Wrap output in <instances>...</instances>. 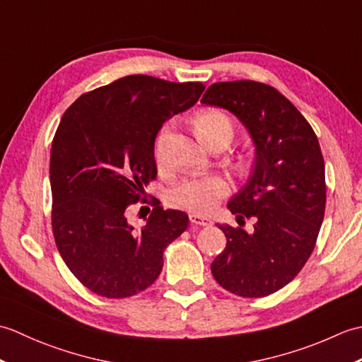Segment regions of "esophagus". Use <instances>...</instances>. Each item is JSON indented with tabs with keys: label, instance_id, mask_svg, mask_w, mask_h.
Instances as JSON below:
<instances>
[{
	"label": "esophagus",
	"instance_id": "esophagus-1",
	"mask_svg": "<svg viewBox=\"0 0 362 362\" xmlns=\"http://www.w3.org/2000/svg\"><path fill=\"white\" fill-rule=\"evenodd\" d=\"M189 221L193 222L196 226H202V227H211L213 226V221L206 216H201V214H196V213H191L189 214Z\"/></svg>",
	"mask_w": 362,
	"mask_h": 362
}]
</instances>
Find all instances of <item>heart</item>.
Returning a JSON list of instances; mask_svg holds the SVG:
<instances>
[{
	"label": "heart",
	"mask_w": 362,
	"mask_h": 362,
	"mask_svg": "<svg viewBox=\"0 0 362 362\" xmlns=\"http://www.w3.org/2000/svg\"><path fill=\"white\" fill-rule=\"evenodd\" d=\"M196 127L202 140L213 148L218 143L230 144L235 135V124L227 113L218 109H206L197 115ZM171 134V126L160 130L156 141V158L161 165L166 157V144ZM230 193V183L219 174L205 177H189L169 189L168 201L173 206L189 210L199 214L211 213L222 199Z\"/></svg>",
	"instance_id": "heart-1"
}]
</instances>
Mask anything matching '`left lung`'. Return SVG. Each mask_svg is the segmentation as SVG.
<instances>
[{
  "mask_svg": "<svg viewBox=\"0 0 362 362\" xmlns=\"http://www.w3.org/2000/svg\"><path fill=\"white\" fill-rule=\"evenodd\" d=\"M202 104L232 112L257 146L249 182L228 202L238 224H222L224 252L211 274L235 296L258 298L286 286L316 245L327 204L325 163L310 122L279 90L255 81L216 82Z\"/></svg>",
  "mask_w": 362,
  "mask_h": 362,
  "instance_id": "left-lung-1",
  "label": "left lung"
}]
</instances>
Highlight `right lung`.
Masks as SVG:
<instances>
[{"instance_id": "add662e5", "label": "right lung", "mask_w": 362, "mask_h": 362, "mask_svg": "<svg viewBox=\"0 0 362 362\" xmlns=\"http://www.w3.org/2000/svg\"><path fill=\"white\" fill-rule=\"evenodd\" d=\"M202 82L132 74L87 91L68 107L51 148V222L60 257L83 286L107 298L149 288L163 252L188 227V214L146 199L156 180L153 143L163 122L201 98ZM154 209L135 229L129 205Z\"/></svg>"}]
</instances>
